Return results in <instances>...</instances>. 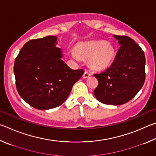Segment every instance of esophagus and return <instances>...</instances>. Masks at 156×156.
<instances>
[{
	"mask_svg": "<svg viewBox=\"0 0 156 156\" xmlns=\"http://www.w3.org/2000/svg\"><path fill=\"white\" fill-rule=\"evenodd\" d=\"M91 74V73H89L88 71H85V72L84 73V74H83V78H89V76H90Z\"/></svg>",
	"mask_w": 156,
	"mask_h": 156,
	"instance_id": "1",
	"label": "esophagus"
}]
</instances>
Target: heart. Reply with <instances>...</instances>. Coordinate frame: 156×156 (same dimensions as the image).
<instances>
[{
    "label": "heart",
    "mask_w": 156,
    "mask_h": 156,
    "mask_svg": "<svg viewBox=\"0 0 156 156\" xmlns=\"http://www.w3.org/2000/svg\"><path fill=\"white\" fill-rule=\"evenodd\" d=\"M72 57L76 60L80 58L89 60V65L94 70H104L109 67L115 57V50L113 45L107 42L91 41L78 44Z\"/></svg>",
    "instance_id": "1"
}]
</instances>
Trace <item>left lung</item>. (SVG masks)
Masks as SVG:
<instances>
[{"instance_id": "obj_1", "label": "left lung", "mask_w": 156, "mask_h": 156, "mask_svg": "<svg viewBox=\"0 0 156 156\" xmlns=\"http://www.w3.org/2000/svg\"><path fill=\"white\" fill-rule=\"evenodd\" d=\"M120 46L114 61L104 72L94 74L98 85L94 91L102 103L120 105L135 97L145 80L144 51L133 39L113 35Z\"/></svg>"}]
</instances>
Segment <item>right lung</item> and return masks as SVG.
<instances>
[{"instance_id": "add662e5", "label": "right lung", "mask_w": 156, "mask_h": 156, "mask_svg": "<svg viewBox=\"0 0 156 156\" xmlns=\"http://www.w3.org/2000/svg\"><path fill=\"white\" fill-rule=\"evenodd\" d=\"M57 37L48 36L26 43L16 58L14 72L20 97L31 107L46 110L61 105L84 73L62 60Z\"/></svg>"}]
</instances>
